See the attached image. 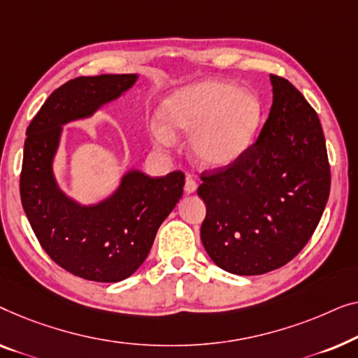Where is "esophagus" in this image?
<instances>
[{
  "label": "esophagus",
  "instance_id": "obj_1",
  "mask_svg": "<svg viewBox=\"0 0 358 358\" xmlns=\"http://www.w3.org/2000/svg\"><path fill=\"white\" fill-rule=\"evenodd\" d=\"M196 189H198V183H196V181L191 180V178L186 180V183H185V193H186V194H193Z\"/></svg>",
  "mask_w": 358,
  "mask_h": 358
}]
</instances>
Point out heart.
<instances>
[{
    "mask_svg": "<svg viewBox=\"0 0 358 358\" xmlns=\"http://www.w3.org/2000/svg\"><path fill=\"white\" fill-rule=\"evenodd\" d=\"M154 138L170 144L188 136L191 159L201 167L222 169L238 160L258 134L263 107L250 90L219 79H203L175 90L157 110Z\"/></svg>",
    "mask_w": 358,
    "mask_h": 358,
    "instance_id": "obj_1",
    "label": "heart"
}]
</instances>
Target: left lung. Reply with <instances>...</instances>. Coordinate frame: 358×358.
<instances>
[{"mask_svg":"<svg viewBox=\"0 0 358 358\" xmlns=\"http://www.w3.org/2000/svg\"><path fill=\"white\" fill-rule=\"evenodd\" d=\"M273 105L256 143L229 167L201 175V240L220 269L266 274L308 243L326 208L331 172L318 115L271 74Z\"/></svg>","mask_w":358,"mask_h":358,"instance_id":"8db88e82","label":"left lung"}]
</instances>
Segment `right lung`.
I'll return each mask as SVG.
<instances>
[{"label":"right lung","instance_id":"right-lung-1","mask_svg":"<svg viewBox=\"0 0 358 358\" xmlns=\"http://www.w3.org/2000/svg\"><path fill=\"white\" fill-rule=\"evenodd\" d=\"M138 74H100L68 80L45 100L27 128L21 201L42 248L68 273L94 282H120L136 273L160 224L183 194L185 175L149 177L129 169L108 196L83 204L59 188L53 162L63 127L94 117L122 97Z\"/></svg>","mask_w":358,"mask_h":358}]
</instances>
